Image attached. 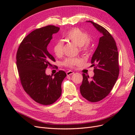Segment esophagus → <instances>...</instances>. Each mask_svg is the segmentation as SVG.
<instances>
[{
	"label": "esophagus",
	"instance_id": "esophagus-1",
	"mask_svg": "<svg viewBox=\"0 0 135 135\" xmlns=\"http://www.w3.org/2000/svg\"><path fill=\"white\" fill-rule=\"evenodd\" d=\"M73 74H74V72H73V71H71V70H69V71H68L66 72V75H70Z\"/></svg>",
	"mask_w": 135,
	"mask_h": 135
}]
</instances>
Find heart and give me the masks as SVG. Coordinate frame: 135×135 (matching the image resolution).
<instances>
[{"instance_id": "heart-1", "label": "heart", "mask_w": 135, "mask_h": 135, "mask_svg": "<svg viewBox=\"0 0 135 135\" xmlns=\"http://www.w3.org/2000/svg\"><path fill=\"white\" fill-rule=\"evenodd\" d=\"M65 37L76 46L79 47V51L84 54H87L90 50L91 44L89 38L86 32L79 28H73L66 32ZM64 42L59 40L57 41L53 47V51L56 56H61L62 55ZM82 60L80 58H67L63 61V65L68 68H74L80 65Z\"/></svg>"}]
</instances>
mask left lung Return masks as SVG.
Returning a JSON list of instances; mask_svg holds the SVG:
<instances>
[{
	"label": "left lung",
	"mask_w": 135,
	"mask_h": 135,
	"mask_svg": "<svg viewBox=\"0 0 135 135\" xmlns=\"http://www.w3.org/2000/svg\"><path fill=\"white\" fill-rule=\"evenodd\" d=\"M87 22L93 24L103 36L91 59L95 74L89 79L83 73L80 92L85 99L96 103L107 97L115 84L119 73L118 52L115 40L107 29L91 21Z\"/></svg>",
	"instance_id": "obj_1"
}]
</instances>
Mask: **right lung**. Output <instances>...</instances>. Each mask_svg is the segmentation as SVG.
Masks as SVG:
<instances>
[{"instance_id": "1", "label": "right lung", "mask_w": 135, "mask_h": 135, "mask_svg": "<svg viewBox=\"0 0 135 135\" xmlns=\"http://www.w3.org/2000/svg\"><path fill=\"white\" fill-rule=\"evenodd\" d=\"M59 27L48 25L32 31L24 38L16 54V65L22 86L32 99L40 104H54L62 93L61 83L66 76L60 70L47 75L46 70L56 60L47 50L53 34Z\"/></svg>"}]
</instances>
